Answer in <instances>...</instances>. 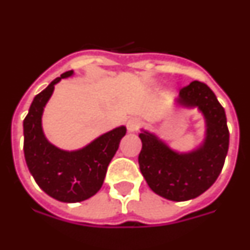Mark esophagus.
<instances>
[{
	"label": "esophagus",
	"instance_id": "obj_1",
	"mask_svg": "<svg viewBox=\"0 0 250 250\" xmlns=\"http://www.w3.org/2000/svg\"><path fill=\"white\" fill-rule=\"evenodd\" d=\"M140 125H141V121H140V119H138V118H130L126 123L127 130H129L130 132L136 131V130L140 127Z\"/></svg>",
	"mask_w": 250,
	"mask_h": 250
}]
</instances>
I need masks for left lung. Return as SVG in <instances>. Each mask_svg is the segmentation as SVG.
<instances>
[{"instance_id":"left-lung-1","label":"left lung","mask_w":250,"mask_h":250,"mask_svg":"<svg viewBox=\"0 0 250 250\" xmlns=\"http://www.w3.org/2000/svg\"><path fill=\"white\" fill-rule=\"evenodd\" d=\"M178 103L198 107L204 115L207 131L203 144L189 152L170 149L156 135L143 130L139 165L152 191L165 199L185 202L207 191L219 176L229 147L224 107L210 87L193 81L179 92Z\"/></svg>"}]
</instances>
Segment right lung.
Here are the masks:
<instances>
[{"mask_svg": "<svg viewBox=\"0 0 250 250\" xmlns=\"http://www.w3.org/2000/svg\"><path fill=\"white\" fill-rule=\"evenodd\" d=\"M66 71L36 95L23 120V152L35 182L51 198L63 203L89 199L103 187L106 170L126 127L119 126L95 139L85 147L66 151L52 145L42 131V112L55 85L71 76Z\"/></svg>", "mask_w": 250, "mask_h": 250, "instance_id": "add662e5", "label": "right lung"}]
</instances>
